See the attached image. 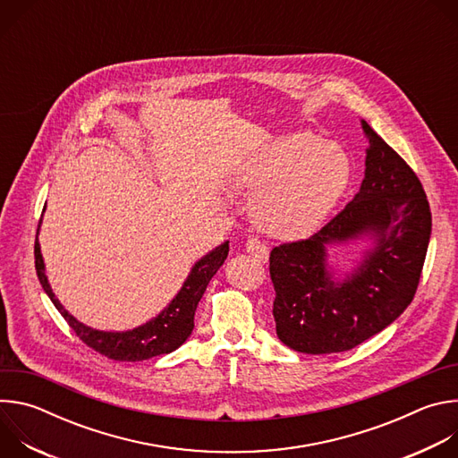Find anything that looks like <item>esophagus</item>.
<instances>
[{
  "label": "esophagus",
  "instance_id": "1",
  "mask_svg": "<svg viewBox=\"0 0 458 458\" xmlns=\"http://www.w3.org/2000/svg\"><path fill=\"white\" fill-rule=\"evenodd\" d=\"M246 251L257 260V263H267L270 257V250L265 242H260L257 237H250L246 241Z\"/></svg>",
  "mask_w": 458,
  "mask_h": 458
}]
</instances>
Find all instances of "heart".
<instances>
[{"label": "heart", "mask_w": 458, "mask_h": 458, "mask_svg": "<svg viewBox=\"0 0 458 458\" xmlns=\"http://www.w3.org/2000/svg\"><path fill=\"white\" fill-rule=\"evenodd\" d=\"M344 150L311 132H292L265 143L230 177L237 190L255 193L250 216L276 239H301L328 217L348 184Z\"/></svg>", "instance_id": "obj_1"}]
</instances>
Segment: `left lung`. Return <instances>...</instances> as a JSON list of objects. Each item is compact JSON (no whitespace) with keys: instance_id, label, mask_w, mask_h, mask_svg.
I'll use <instances>...</instances> for the list:
<instances>
[{"instance_id":"1","label":"left lung","mask_w":458,"mask_h":458,"mask_svg":"<svg viewBox=\"0 0 458 458\" xmlns=\"http://www.w3.org/2000/svg\"><path fill=\"white\" fill-rule=\"evenodd\" d=\"M369 141L359 193L310 239L276 246L270 277L277 337L310 355L348 352L377 335L413 301L431 235L426 191L410 165L366 123ZM369 236L346 278L327 267V246Z\"/></svg>"}]
</instances>
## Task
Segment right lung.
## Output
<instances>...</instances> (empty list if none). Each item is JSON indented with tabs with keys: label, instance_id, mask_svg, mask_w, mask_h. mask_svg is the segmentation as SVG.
<instances>
[{
	"label": "right lung",
	"instance_id": "add662e5",
	"mask_svg": "<svg viewBox=\"0 0 458 458\" xmlns=\"http://www.w3.org/2000/svg\"><path fill=\"white\" fill-rule=\"evenodd\" d=\"M38 233H39V228H38ZM226 255H228V241H225L223 244L208 251L205 257H201L198 263L191 267V272L186 277L181 290L177 292V295L152 320L128 332H101V330L90 328V326H85L63 308V304L57 301V297L54 295L48 284L38 237L34 244L38 279L45 293L50 297V301L57 308V311L63 315L64 320L69 322L71 328L87 346H90L92 350H96L98 353L108 359L121 360V362L147 360L163 353H170L177 350L190 337L193 330L195 310H198V304L210 279L223 267Z\"/></svg>",
	"mask_w": 458,
	"mask_h": 458
}]
</instances>
